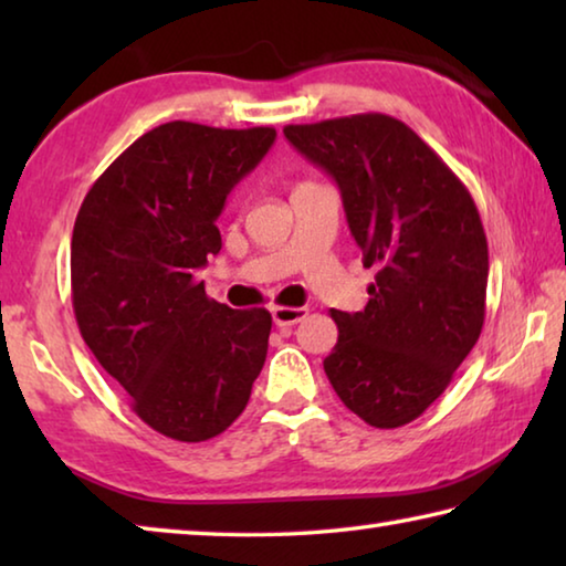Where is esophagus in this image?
Here are the masks:
<instances>
[{
	"label": "esophagus",
	"mask_w": 566,
	"mask_h": 566,
	"mask_svg": "<svg viewBox=\"0 0 566 566\" xmlns=\"http://www.w3.org/2000/svg\"><path fill=\"white\" fill-rule=\"evenodd\" d=\"M306 317L304 306H272V319L276 327H292Z\"/></svg>",
	"instance_id": "obj_1"
}]
</instances>
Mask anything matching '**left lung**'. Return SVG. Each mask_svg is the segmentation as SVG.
Masks as SVG:
<instances>
[{
    "label": "left lung",
    "instance_id": "8db88e82",
    "mask_svg": "<svg viewBox=\"0 0 566 566\" xmlns=\"http://www.w3.org/2000/svg\"><path fill=\"white\" fill-rule=\"evenodd\" d=\"M284 137L337 181L361 262L377 270L364 312L332 310L339 337L324 371L367 424L405 427L482 334L490 252L474 199L387 114L290 124Z\"/></svg>",
    "mask_w": 566,
    "mask_h": 566
}]
</instances>
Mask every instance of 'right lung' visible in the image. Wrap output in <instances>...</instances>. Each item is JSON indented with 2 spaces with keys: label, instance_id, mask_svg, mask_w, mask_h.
Masks as SVG:
<instances>
[{
  "label": "right lung",
  "instance_id": "add662e5",
  "mask_svg": "<svg viewBox=\"0 0 566 566\" xmlns=\"http://www.w3.org/2000/svg\"><path fill=\"white\" fill-rule=\"evenodd\" d=\"M272 127L159 124L112 161L72 234V304L82 339L142 421L205 442L242 415L272 314L209 300L197 272L219 254L217 219L274 145Z\"/></svg>",
  "mask_w": 566,
  "mask_h": 566
}]
</instances>
